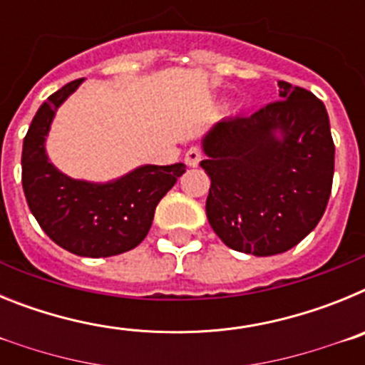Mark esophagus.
Wrapping results in <instances>:
<instances>
[{"mask_svg": "<svg viewBox=\"0 0 365 365\" xmlns=\"http://www.w3.org/2000/svg\"><path fill=\"white\" fill-rule=\"evenodd\" d=\"M201 157H202L201 150H199L197 146H193V148H190L188 151H186V155H185V163L188 164V166L195 168V166H197L199 163H201Z\"/></svg>", "mask_w": 365, "mask_h": 365, "instance_id": "esophagus-1", "label": "esophagus"}]
</instances>
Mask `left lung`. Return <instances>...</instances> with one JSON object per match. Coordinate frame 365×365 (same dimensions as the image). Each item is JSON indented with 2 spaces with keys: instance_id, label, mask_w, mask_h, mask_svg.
I'll return each mask as SVG.
<instances>
[{
  "instance_id": "1",
  "label": "left lung",
  "mask_w": 365,
  "mask_h": 365,
  "mask_svg": "<svg viewBox=\"0 0 365 365\" xmlns=\"http://www.w3.org/2000/svg\"><path fill=\"white\" fill-rule=\"evenodd\" d=\"M278 86L282 100L219 122L202 140L208 222L227 247L254 256L296 247L314 230L333 188L334 143L324 102L303 87Z\"/></svg>"
}]
</instances>
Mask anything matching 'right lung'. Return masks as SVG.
<instances>
[{"mask_svg": "<svg viewBox=\"0 0 365 365\" xmlns=\"http://www.w3.org/2000/svg\"><path fill=\"white\" fill-rule=\"evenodd\" d=\"M82 83L73 80L47 98L24 138L21 185L27 205L51 240L71 254L108 257L128 252L150 232L155 208L186 166H140L108 185L73 180L45 153V137L58 106Z\"/></svg>", "mask_w": 365, "mask_h": 365, "instance_id": "add662e5", "label": "right lung"}]
</instances>
